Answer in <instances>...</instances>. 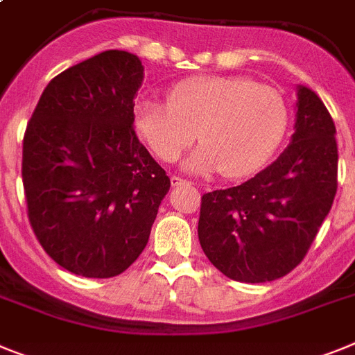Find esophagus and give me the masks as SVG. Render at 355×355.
I'll list each match as a JSON object with an SVG mask.
<instances>
[{
  "label": "esophagus",
  "instance_id": "esophagus-1",
  "mask_svg": "<svg viewBox=\"0 0 355 355\" xmlns=\"http://www.w3.org/2000/svg\"><path fill=\"white\" fill-rule=\"evenodd\" d=\"M189 181L183 180V178H180V175H172L171 178V184L172 187H181V184H187Z\"/></svg>",
  "mask_w": 355,
  "mask_h": 355
}]
</instances>
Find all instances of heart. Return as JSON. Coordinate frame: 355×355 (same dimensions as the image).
<instances>
[{
	"label": "heart",
	"instance_id": "heart-1",
	"mask_svg": "<svg viewBox=\"0 0 355 355\" xmlns=\"http://www.w3.org/2000/svg\"><path fill=\"white\" fill-rule=\"evenodd\" d=\"M289 109L280 91L246 77H210L174 87L171 102L144 100L136 127L162 162L172 163L196 140L184 159L189 172L220 171L226 178L257 172L280 145Z\"/></svg>",
	"mask_w": 355,
	"mask_h": 355
}]
</instances>
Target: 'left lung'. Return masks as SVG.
I'll return each instance as SVG.
<instances>
[{
	"label": "left lung",
	"mask_w": 355,
	"mask_h": 355,
	"mask_svg": "<svg viewBox=\"0 0 355 355\" xmlns=\"http://www.w3.org/2000/svg\"><path fill=\"white\" fill-rule=\"evenodd\" d=\"M295 132L255 178L205 193L198 235L205 255L232 280L286 277L307 255L338 190L336 125L322 98L296 87Z\"/></svg>",
	"instance_id": "8db88e82"
}]
</instances>
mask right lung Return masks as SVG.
<instances>
[{
  "label": "right lung",
  "mask_w": 355,
  "mask_h": 355,
  "mask_svg": "<svg viewBox=\"0 0 355 355\" xmlns=\"http://www.w3.org/2000/svg\"><path fill=\"white\" fill-rule=\"evenodd\" d=\"M141 83L138 55L102 51L51 78L26 127L30 224L48 255L78 277L125 271L171 189L132 127Z\"/></svg>",
  "instance_id": "1"
}]
</instances>
